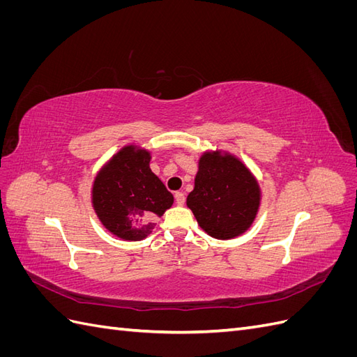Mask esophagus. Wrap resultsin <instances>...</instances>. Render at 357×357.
<instances>
[{
	"mask_svg": "<svg viewBox=\"0 0 357 357\" xmlns=\"http://www.w3.org/2000/svg\"><path fill=\"white\" fill-rule=\"evenodd\" d=\"M174 198H176L177 205H183V204H185V201H186L185 193H183V192H176V193H174Z\"/></svg>",
	"mask_w": 357,
	"mask_h": 357,
	"instance_id": "obj_1",
	"label": "esophagus"
}]
</instances>
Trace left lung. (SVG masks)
Listing matches in <instances>:
<instances>
[{"mask_svg":"<svg viewBox=\"0 0 357 357\" xmlns=\"http://www.w3.org/2000/svg\"><path fill=\"white\" fill-rule=\"evenodd\" d=\"M186 204L213 238L231 240L252 226L261 204V189L240 159L207 152L199 159L195 188Z\"/></svg>","mask_w":357,"mask_h":357,"instance_id":"obj_1","label":"left lung"}]
</instances>
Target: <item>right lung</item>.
Masks as SVG:
<instances>
[{
    "mask_svg": "<svg viewBox=\"0 0 357 357\" xmlns=\"http://www.w3.org/2000/svg\"><path fill=\"white\" fill-rule=\"evenodd\" d=\"M150 153L125 146L96 174L92 205L101 223L126 241H139L152 232L155 219L174 202L172 193L155 176Z\"/></svg>",
    "mask_w": 357,
    "mask_h": 357,
    "instance_id": "1",
    "label": "right lung"
}]
</instances>
